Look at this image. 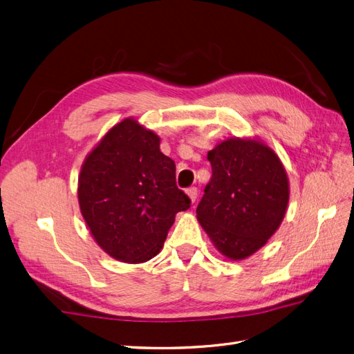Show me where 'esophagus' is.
Segmentation results:
<instances>
[{
    "mask_svg": "<svg viewBox=\"0 0 354 354\" xmlns=\"http://www.w3.org/2000/svg\"><path fill=\"white\" fill-rule=\"evenodd\" d=\"M186 195L189 196L190 202H195L196 198H198V189H196V187H189V189L186 190Z\"/></svg>",
    "mask_w": 354,
    "mask_h": 354,
    "instance_id": "esophagus-1",
    "label": "esophagus"
}]
</instances>
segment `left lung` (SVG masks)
I'll return each mask as SVG.
<instances>
[{"instance_id":"8db88e82","label":"left lung","mask_w":354,"mask_h":354,"mask_svg":"<svg viewBox=\"0 0 354 354\" xmlns=\"http://www.w3.org/2000/svg\"><path fill=\"white\" fill-rule=\"evenodd\" d=\"M212 177L196 217L227 260L251 257L279 229L289 201L283 164L260 138L229 137L208 152Z\"/></svg>"}]
</instances>
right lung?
<instances>
[{
    "mask_svg": "<svg viewBox=\"0 0 354 354\" xmlns=\"http://www.w3.org/2000/svg\"><path fill=\"white\" fill-rule=\"evenodd\" d=\"M159 136L134 118L113 125L85 158L78 202L91 236L112 259L145 263L164 246L176 214L190 199L176 185V164Z\"/></svg>",
    "mask_w": 354,
    "mask_h": 354,
    "instance_id": "add662e5",
    "label": "right lung"
}]
</instances>
